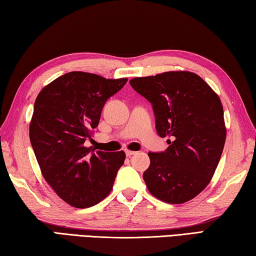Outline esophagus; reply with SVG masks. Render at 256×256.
Returning a JSON list of instances; mask_svg holds the SVG:
<instances>
[{"instance_id": "34e87169", "label": "esophagus", "mask_w": 256, "mask_h": 256, "mask_svg": "<svg viewBox=\"0 0 256 256\" xmlns=\"http://www.w3.org/2000/svg\"><path fill=\"white\" fill-rule=\"evenodd\" d=\"M136 151H131V150H125V154H126V157H132L133 154H136Z\"/></svg>"}]
</instances>
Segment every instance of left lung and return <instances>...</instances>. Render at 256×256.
<instances>
[{
  "label": "left lung",
  "mask_w": 256,
  "mask_h": 256,
  "mask_svg": "<svg viewBox=\"0 0 256 256\" xmlns=\"http://www.w3.org/2000/svg\"><path fill=\"white\" fill-rule=\"evenodd\" d=\"M151 102L156 130L170 144L164 152H149L144 172L149 192L172 204H182L204 190L222 157L226 126L224 108L211 86L188 71H170L130 80Z\"/></svg>",
  "instance_id": "left-lung-1"
}]
</instances>
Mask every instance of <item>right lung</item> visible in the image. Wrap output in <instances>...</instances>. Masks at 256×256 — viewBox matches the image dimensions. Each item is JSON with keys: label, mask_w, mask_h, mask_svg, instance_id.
I'll use <instances>...</instances> for the list:
<instances>
[{"label": "right lung", "mask_w": 256, "mask_h": 256, "mask_svg": "<svg viewBox=\"0 0 256 256\" xmlns=\"http://www.w3.org/2000/svg\"><path fill=\"white\" fill-rule=\"evenodd\" d=\"M126 81L68 72L44 86L36 98L30 142L45 180L72 206L84 209L104 200L124 164V151L94 152L84 142L98 126L107 99Z\"/></svg>", "instance_id": "1"}]
</instances>
